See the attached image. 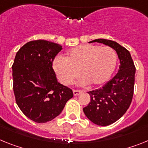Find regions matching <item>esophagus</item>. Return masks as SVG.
<instances>
[{"label": "esophagus", "instance_id": "34e87169", "mask_svg": "<svg viewBox=\"0 0 148 148\" xmlns=\"http://www.w3.org/2000/svg\"><path fill=\"white\" fill-rule=\"evenodd\" d=\"M81 92H82L81 90H76V89L73 90V93H74V96L78 95H79V94L81 93Z\"/></svg>", "mask_w": 148, "mask_h": 148}]
</instances>
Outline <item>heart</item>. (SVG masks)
Segmentation results:
<instances>
[{"mask_svg": "<svg viewBox=\"0 0 148 148\" xmlns=\"http://www.w3.org/2000/svg\"><path fill=\"white\" fill-rule=\"evenodd\" d=\"M116 63L117 54L112 47L82 45L71 48L65 58H56L53 69L61 83L65 86L71 84L80 74L83 77L80 84L91 83L96 86L110 79Z\"/></svg>", "mask_w": 148, "mask_h": 148, "instance_id": "obj_1", "label": "heart"}]
</instances>
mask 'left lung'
<instances>
[{
    "label": "left lung",
    "mask_w": 148,
    "mask_h": 148,
    "mask_svg": "<svg viewBox=\"0 0 148 148\" xmlns=\"http://www.w3.org/2000/svg\"><path fill=\"white\" fill-rule=\"evenodd\" d=\"M90 42L110 46L116 51L120 60L118 73L103 86L88 92L90 102L83 108L85 115L94 124L108 126L121 119L130 106L134 92L136 67L129 51L119 43L104 38Z\"/></svg>",
    "instance_id": "8db88e82"
}]
</instances>
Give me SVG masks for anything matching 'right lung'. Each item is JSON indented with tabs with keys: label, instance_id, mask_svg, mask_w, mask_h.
<instances>
[{
	"label": "right lung",
	"instance_id": "1",
	"mask_svg": "<svg viewBox=\"0 0 148 148\" xmlns=\"http://www.w3.org/2000/svg\"><path fill=\"white\" fill-rule=\"evenodd\" d=\"M62 47L46 40L26 43L15 55L12 69L15 101L21 112L36 123L60 115L73 97L72 90L60 84L53 61Z\"/></svg>",
	"mask_w": 148,
	"mask_h": 148
}]
</instances>
